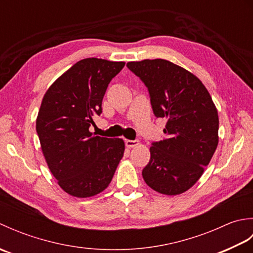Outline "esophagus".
<instances>
[{
  "label": "esophagus",
  "instance_id": "34e87169",
  "mask_svg": "<svg viewBox=\"0 0 253 253\" xmlns=\"http://www.w3.org/2000/svg\"><path fill=\"white\" fill-rule=\"evenodd\" d=\"M125 143H126V146L128 148H135V147H137V146H139V144H140L138 140H126Z\"/></svg>",
  "mask_w": 253,
  "mask_h": 253
}]
</instances>
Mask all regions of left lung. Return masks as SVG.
<instances>
[{
  "instance_id": "left-lung-1",
  "label": "left lung",
  "mask_w": 253,
  "mask_h": 253,
  "mask_svg": "<svg viewBox=\"0 0 253 253\" xmlns=\"http://www.w3.org/2000/svg\"><path fill=\"white\" fill-rule=\"evenodd\" d=\"M127 67L147 85L154 115L168 120V138L150 147L143 179L162 195H180L199 180L217 148L216 106L200 79L169 61L128 62Z\"/></svg>"
}]
</instances>
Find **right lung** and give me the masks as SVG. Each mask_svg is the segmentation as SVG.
I'll return each instance as SVG.
<instances>
[{
  "label": "right lung",
  "mask_w": 253,
  "mask_h": 253,
  "mask_svg": "<svg viewBox=\"0 0 253 253\" xmlns=\"http://www.w3.org/2000/svg\"><path fill=\"white\" fill-rule=\"evenodd\" d=\"M125 62L89 57L77 62L46 90L36 121L41 150L57 184L68 195L89 198L110 185L125 143L93 136L92 116L112 78Z\"/></svg>",
  "instance_id": "obj_1"
}]
</instances>
